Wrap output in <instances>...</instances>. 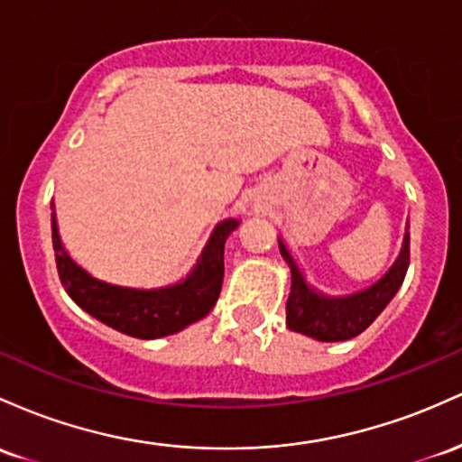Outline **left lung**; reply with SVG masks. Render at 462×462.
Here are the masks:
<instances>
[{
	"instance_id": "8db88e82",
	"label": "left lung",
	"mask_w": 462,
	"mask_h": 462,
	"mask_svg": "<svg viewBox=\"0 0 462 462\" xmlns=\"http://www.w3.org/2000/svg\"><path fill=\"white\" fill-rule=\"evenodd\" d=\"M279 248L292 271V290H290L286 303L288 328L299 334L312 336L316 340H323V343L349 340L369 328L386 308L388 300L397 294L403 277H406L408 263H411V236L406 233L402 255L395 266L386 273V277H382L375 286L365 292H357L354 297L325 299L308 288L283 242H279Z\"/></svg>"
}]
</instances>
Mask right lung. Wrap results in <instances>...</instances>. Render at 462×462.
Masks as SVG:
<instances>
[{
	"label": "right lung",
	"instance_id": "1",
	"mask_svg": "<svg viewBox=\"0 0 462 462\" xmlns=\"http://www.w3.org/2000/svg\"><path fill=\"white\" fill-rule=\"evenodd\" d=\"M237 226V220H225L216 226L200 263L183 283L163 290H131L97 282L71 262L60 245L56 220L51 216L56 268L67 294L108 328L134 338H162L188 328L214 308L225 277V242Z\"/></svg>",
	"mask_w": 462,
	"mask_h": 462
}]
</instances>
